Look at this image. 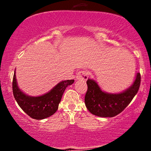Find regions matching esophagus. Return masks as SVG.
Wrapping results in <instances>:
<instances>
[{"instance_id":"1","label":"esophagus","mask_w":151,"mask_h":151,"mask_svg":"<svg viewBox=\"0 0 151 151\" xmlns=\"http://www.w3.org/2000/svg\"><path fill=\"white\" fill-rule=\"evenodd\" d=\"M89 77V73L87 71H80L77 74V79L78 80H86Z\"/></svg>"}]
</instances>
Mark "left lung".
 Wrapping results in <instances>:
<instances>
[{
    "label": "left lung",
    "mask_w": 151,
    "mask_h": 151,
    "mask_svg": "<svg viewBox=\"0 0 151 151\" xmlns=\"http://www.w3.org/2000/svg\"><path fill=\"white\" fill-rule=\"evenodd\" d=\"M84 102L90 113L100 117H114L122 112L132 101L141 84V74H136L133 84L119 93H109L101 89L94 80L88 79Z\"/></svg>",
    "instance_id": "8db88e82"
}]
</instances>
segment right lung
Wrapping results in <instances>:
<instances>
[{
    "instance_id": "1",
    "label": "right lung",
    "mask_w": 151,
    "mask_h": 151,
    "mask_svg": "<svg viewBox=\"0 0 151 151\" xmlns=\"http://www.w3.org/2000/svg\"><path fill=\"white\" fill-rule=\"evenodd\" d=\"M74 81V79L62 81L45 94L40 96H30L18 88L15 71L13 79V96L19 106L29 116L40 120L51 116L57 111L64 91Z\"/></svg>"
}]
</instances>
